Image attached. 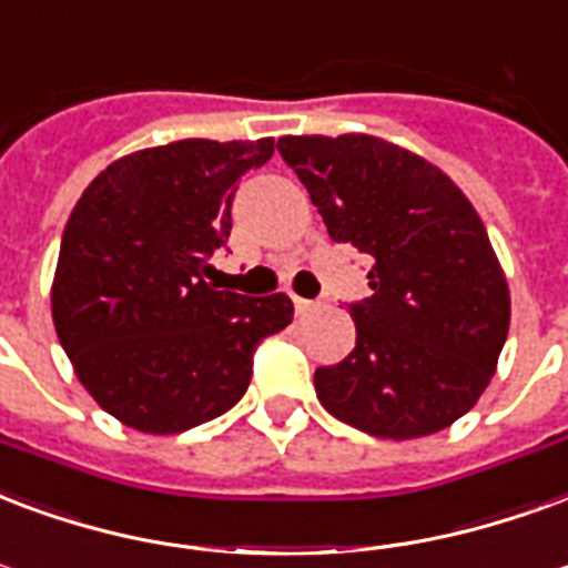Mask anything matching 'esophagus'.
Masks as SVG:
<instances>
[{"label":"esophagus","mask_w":568,"mask_h":568,"mask_svg":"<svg viewBox=\"0 0 568 568\" xmlns=\"http://www.w3.org/2000/svg\"><path fill=\"white\" fill-rule=\"evenodd\" d=\"M292 301H295V310L297 313H310V310H313V306H316V301H310V297H292Z\"/></svg>","instance_id":"obj_1"}]
</instances>
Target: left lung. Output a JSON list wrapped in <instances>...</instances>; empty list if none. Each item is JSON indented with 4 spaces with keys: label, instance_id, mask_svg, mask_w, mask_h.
Segmentation results:
<instances>
[{
    "label": "left lung",
    "instance_id": "obj_1",
    "mask_svg": "<svg viewBox=\"0 0 568 568\" xmlns=\"http://www.w3.org/2000/svg\"><path fill=\"white\" fill-rule=\"evenodd\" d=\"M331 241L373 258L355 348L316 369L327 413L382 439L445 430L481 397L511 297L485 222L445 171L376 134H285Z\"/></svg>",
    "mask_w": 568,
    "mask_h": 568
}]
</instances>
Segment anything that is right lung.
I'll return each instance as SVG.
<instances>
[{"label":"right lung","instance_id":"right-lung-1","mask_svg":"<svg viewBox=\"0 0 568 568\" xmlns=\"http://www.w3.org/2000/svg\"><path fill=\"white\" fill-rule=\"evenodd\" d=\"M273 138L146 146L83 189L50 285L53 327L104 413L141 434H183L229 413L252 352L292 322L288 295L246 297L204 280L231 234V201Z\"/></svg>","mask_w":568,"mask_h":568}]
</instances>
